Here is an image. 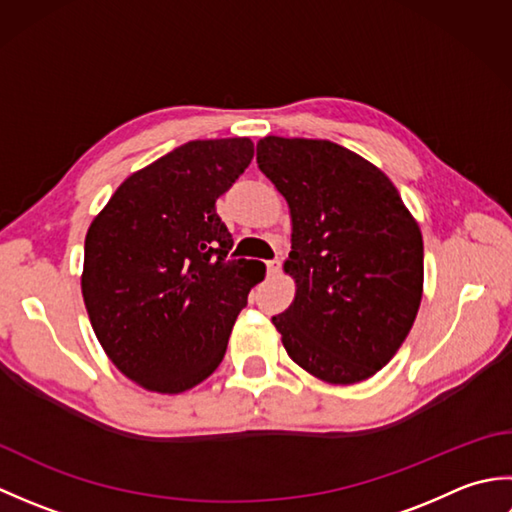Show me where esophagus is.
Masks as SVG:
<instances>
[{
	"label": "esophagus",
	"mask_w": 512,
	"mask_h": 512,
	"mask_svg": "<svg viewBox=\"0 0 512 512\" xmlns=\"http://www.w3.org/2000/svg\"><path fill=\"white\" fill-rule=\"evenodd\" d=\"M279 268H281V262H279V259H270V262H266V270H268V277H273V275H277V273H279Z\"/></svg>",
	"instance_id": "obj_1"
}]
</instances>
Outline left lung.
Here are the masks:
<instances>
[{"mask_svg": "<svg viewBox=\"0 0 512 512\" xmlns=\"http://www.w3.org/2000/svg\"><path fill=\"white\" fill-rule=\"evenodd\" d=\"M257 165L284 195L295 301L273 317L288 356L314 378L354 385L383 369L420 308L416 217L383 171L330 140L266 136Z\"/></svg>", "mask_w": 512, "mask_h": 512, "instance_id": "8db88e82", "label": "left lung"}]
</instances>
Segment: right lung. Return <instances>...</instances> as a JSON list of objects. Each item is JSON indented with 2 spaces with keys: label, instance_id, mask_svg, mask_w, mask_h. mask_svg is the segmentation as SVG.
<instances>
[{
  "label": "right lung",
  "instance_id": "right-lung-1",
  "mask_svg": "<svg viewBox=\"0 0 512 512\" xmlns=\"http://www.w3.org/2000/svg\"><path fill=\"white\" fill-rule=\"evenodd\" d=\"M255 154L250 138L191 140L132 173L85 235L81 292L105 354L147 391L182 394L222 363L264 264L228 259L215 202Z\"/></svg>",
  "mask_w": 512,
  "mask_h": 512
}]
</instances>
